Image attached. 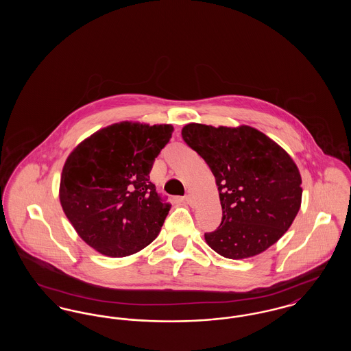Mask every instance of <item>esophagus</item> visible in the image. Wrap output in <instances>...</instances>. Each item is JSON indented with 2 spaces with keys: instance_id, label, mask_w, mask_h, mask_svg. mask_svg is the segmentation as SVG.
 <instances>
[{
  "instance_id": "esophagus-1",
  "label": "esophagus",
  "mask_w": 351,
  "mask_h": 351,
  "mask_svg": "<svg viewBox=\"0 0 351 351\" xmlns=\"http://www.w3.org/2000/svg\"><path fill=\"white\" fill-rule=\"evenodd\" d=\"M184 200L186 201V204H188L189 206H195V204H196V201L193 199V196H191V195H186Z\"/></svg>"
}]
</instances>
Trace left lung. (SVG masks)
I'll return each instance as SVG.
<instances>
[{"instance_id": "obj_1", "label": "left lung", "mask_w": 351, "mask_h": 351, "mask_svg": "<svg viewBox=\"0 0 351 351\" xmlns=\"http://www.w3.org/2000/svg\"><path fill=\"white\" fill-rule=\"evenodd\" d=\"M182 135L216 178L222 221L205 234L209 247L238 261L276 243L298 216L302 196L300 171L288 152L247 125L188 123Z\"/></svg>"}]
</instances>
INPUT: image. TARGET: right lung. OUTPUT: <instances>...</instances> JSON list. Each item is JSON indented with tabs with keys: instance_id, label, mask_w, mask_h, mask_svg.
<instances>
[{
	"instance_id": "1",
	"label": "right lung",
	"mask_w": 351,
	"mask_h": 351,
	"mask_svg": "<svg viewBox=\"0 0 351 351\" xmlns=\"http://www.w3.org/2000/svg\"><path fill=\"white\" fill-rule=\"evenodd\" d=\"M172 125L123 121L80 142L63 166L59 199L86 245L110 258L145 249L158 237L171 205L151 183L155 158Z\"/></svg>"
}]
</instances>
